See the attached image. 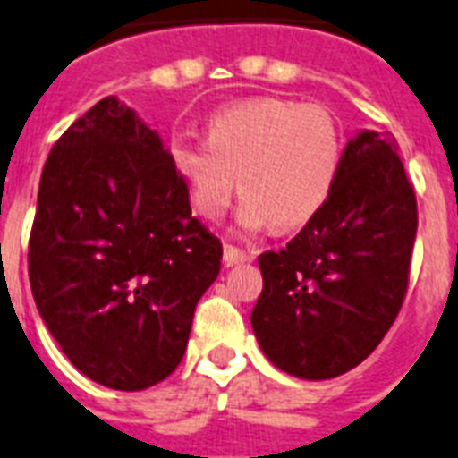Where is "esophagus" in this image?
<instances>
[{"mask_svg":"<svg viewBox=\"0 0 458 458\" xmlns=\"http://www.w3.org/2000/svg\"><path fill=\"white\" fill-rule=\"evenodd\" d=\"M255 259V252L252 250H243V248H236V245H225V262L226 267H232V264L238 262H250Z\"/></svg>","mask_w":458,"mask_h":458,"instance_id":"obj_1","label":"esophagus"}]
</instances>
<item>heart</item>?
Listing matches in <instances>:
<instances>
[{
	"label": "heart",
	"mask_w": 458,
	"mask_h": 458,
	"mask_svg": "<svg viewBox=\"0 0 458 458\" xmlns=\"http://www.w3.org/2000/svg\"><path fill=\"white\" fill-rule=\"evenodd\" d=\"M344 135L330 109L285 98H252L208 116L206 142L175 138L170 161L203 220H220L236 187L238 225L311 220L337 182Z\"/></svg>",
	"instance_id": "b5f03b06"
}]
</instances>
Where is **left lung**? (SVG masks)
Returning <instances> with one entry per match:
<instances>
[{
  "label": "left lung",
  "mask_w": 458,
  "mask_h": 458,
  "mask_svg": "<svg viewBox=\"0 0 458 458\" xmlns=\"http://www.w3.org/2000/svg\"><path fill=\"white\" fill-rule=\"evenodd\" d=\"M395 149L388 133L351 138L325 206L285 248L259 255L252 330L283 372L313 381L349 372L398 318L419 217Z\"/></svg>",
  "instance_id": "obj_1"
}]
</instances>
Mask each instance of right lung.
Here are the masks:
<instances>
[{"label":"right lung","mask_w":458,"mask_h":458,"mask_svg":"<svg viewBox=\"0 0 458 458\" xmlns=\"http://www.w3.org/2000/svg\"><path fill=\"white\" fill-rule=\"evenodd\" d=\"M222 243L191 217L157 131L114 96L79 116L41 170L28 271L48 332L89 379L116 391L164 381Z\"/></svg>","instance_id":"1"}]
</instances>
